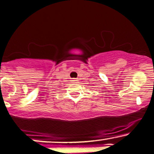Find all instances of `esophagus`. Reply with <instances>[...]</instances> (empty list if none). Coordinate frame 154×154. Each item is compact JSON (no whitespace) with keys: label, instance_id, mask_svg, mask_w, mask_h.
Returning <instances> with one entry per match:
<instances>
[{"label":"esophagus","instance_id":"34e87169","mask_svg":"<svg viewBox=\"0 0 154 154\" xmlns=\"http://www.w3.org/2000/svg\"><path fill=\"white\" fill-rule=\"evenodd\" d=\"M72 81H73V82H77V79H72Z\"/></svg>","mask_w":154,"mask_h":154}]
</instances>
